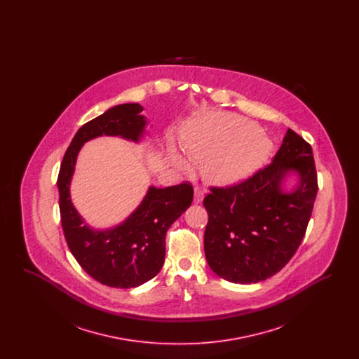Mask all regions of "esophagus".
<instances>
[{
	"instance_id": "obj_1",
	"label": "esophagus",
	"mask_w": 359,
	"mask_h": 359,
	"mask_svg": "<svg viewBox=\"0 0 359 359\" xmlns=\"http://www.w3.org/2000/svg\"><path fill=\"white\" fill-rule=\"evenodd\" d=\"M203 189L199 187V186H196L195 189H194V202L195 203H199V202H202V199H203Z\"/></svg>"
}]
</instances>
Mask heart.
I'll return each mask as SVG.
<instances>
[{
  "label": "heart",
  "instance_id": "b5f03b06",
  "mask_svg": "<svg viewBox=\"0 0 359 359\" xmlns=\"http://www.w3.org/2000/svg\"><path fill=\"white\" fill-rule=\"evenodd\" d=\"M269 137L256 123L230 113H215L192 122L182 140L189 160L203 164L205 179L218 186L236 184L259 170L272 154ZM182 168L187 163L176 158Z\"/></svg>",
  "mask_w": 359,
  "mask_h": 359
}]
</instances>
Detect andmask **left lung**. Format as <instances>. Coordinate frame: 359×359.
<instances>
[{"label":"left lung","mask_w":359,"mask_h":359,"mask_svg":"<svg viewBox=\"0 0 359 359\" xmlns=\"http://www.w3.org/2000/svg\"><path fill=\"white\" fill-rule=\"evenodd\" d=\"M290 171L299 184L290 193L282 182ZM205 205V259L227 281L256 284L280 272L307 230L318 194L312 148L288 129L272 163L229 187H210Z\"/></svg>","instance_id":"left-lung-1"}]
</instances>
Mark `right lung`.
I'll list each match as a JSON object with an SVG mask.
<instances>
[{
	"instance_id": "add662e5",
	"label": "right lung",
	"mask_w": 359,
	"mask_h": 359,
	"mask_svg": "<svg viewBox=\"0 0 359 359\" xmlns=\"http://www.w3.org/2000/svg\"><path fill=\"white\" fill-rule=\"evenodd\" d=\"M141 111L138 103H123L86 122L72 138L57 176L60 221L69 252L86 273L114 288H135L160 272L165 258L167 230L194 198V188L188 182L151 187L125 222L102 231L85 224L71 203L69 183L82 145L100 136H121L137 142L147 125Z\"/></svg>"
}]
</instances>
